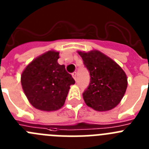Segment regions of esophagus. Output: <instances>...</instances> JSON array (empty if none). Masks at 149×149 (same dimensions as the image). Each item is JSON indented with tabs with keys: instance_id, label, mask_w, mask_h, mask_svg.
<instances>
[{
	"instance_id": "34e87169",
	"label": "esophagus",
	"mask_w": 149,
	"mask_h": 149,
	"mask_svg": "<svg viewBox=\"0 0 149 149\" xmlns=\"http://www.w3.org/2000/svg\"><path fill=\"white\" fill-rule=\"evenodd\" d=\"M72 77L74 79V80H77V72H73V73H72Z\"/></svg>"
}]
</instances>
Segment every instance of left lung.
I'll return each instance as SVG.
<instances>
[{
	"label": "left lung",
	"mask_w": 149,
	"mask_h": 149,
	"mask_svg": "<svg viewBox=\"0 0 149 149\" xmlns=\"http://www.w3.org/2000/svg\"><path fill=\"white\" fill-rule=\"evenodd\" d=\"M90 73V84L83 93L88 107L97 111L111 110L120 103L128 86L127 76L114 61L98 50L77 51Z\"/></svg>",
	"instance_id": "left-lung-1"
}]
</instances>
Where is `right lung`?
<instances>
[{"label":"right lung","mask_w":149,"mask_h":149,"mask_svg":"<svg viewBox=\"0 0 149 149\" xmlns=\"http://www.w3.org/2000/svg\"><path fill=\"white\" fill-rule=\"evenodd\" d=\"M59 52L50 50L26 65L20 81L29 102L44 111H57L64 105L71 85L75 81L58 63Z\"/></svg>","instance_id":"1"}]
</instances>
